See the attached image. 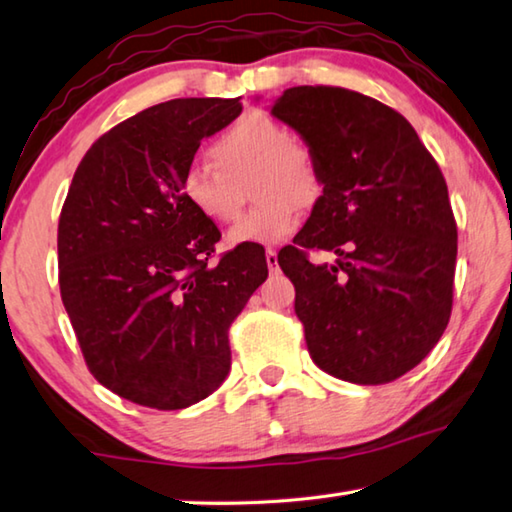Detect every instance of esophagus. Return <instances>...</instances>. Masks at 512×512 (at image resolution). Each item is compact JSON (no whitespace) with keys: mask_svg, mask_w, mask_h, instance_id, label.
<instances>
[{"mask_svg":"<svg viewBox=\"0 0 512 512\" xmlns=\"http://www.w3.org/2000/svg\"><path fill=\"white\" fill-rule=\"evenodd\" d=\"M266 264H268V271H271V273L280 271V264H277V253L273 248L266 250Z\"/></svg>","mask_w":512,"mask_h":512,"instance_id":"1","label":"esophagus"}]
</instances>
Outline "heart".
Masks as SVG:
<instances>
[{"mask_svg": "<svg viewBox=\"0 0 512 512\" xmlns=\"http://www.w3.org/2000/svg\"><path fill=\"white\" fill-rule=\"evenodd\" d=\"M216 164L192 162L180 173V196L212 223H228L237 214L235 183L250 178V196L259 201L228 232L230 246L275 244L296 230L300 210L323 198L325 180L305 144L266 112H248L216 137Z\"/></svg>", "mask_w": 512, "mask_h": 512, "instance_id": "b5f03b06", "label": "heart"}]
</instances>
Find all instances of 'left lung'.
Wrapping results in <instances>:
<instances>
[{
    "label": "left lung",
    "mask_w": 512,
    "mask_h": 512,
    "mask_svg": "<svg viewBox=\"0 0 512 512\" xmlns=\"http://www.w3.org/2000/svg\"><path fill=\"white\" fill-rule=\"evenodd\" d=\"M271 115L325 180L296 246L277 255L311 359L352 384H388L427 357L452 316L458 235L443 173L409 121L366 94L300 85ZM307 249L337 259L314 265Z\"/></svg>",
    "instance_id": "obj_1"
}]
</instances>
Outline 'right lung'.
I'll return each instance as SVG.
<instances>
[{
    "mask_svg": "<svg viewBox=\"0 0 512 512\" xmlns=\"http://www.w3.org/2000/svg\"><path fill=\"white\" fill-rule=\"evenodd\" d=\"M239 99H173L101 135L58 221L60 298L94 379L160 411L205 400L230 372L228 329L266 280L259 244L210 264L219 228L180 196L203 137Z\"/></svg>",
    "mask_w": 512,
    "mask_h": 512,
    "instance_id": "obj_1",
    "label": "right lung"
}]
</instances>
